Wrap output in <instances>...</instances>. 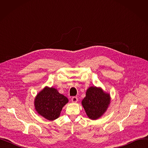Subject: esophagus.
Segmentation results:
<instances>
[{"mask_svg":"<svg viewBox=\"0 0 148 148\" xmlns=\"http://www.w3.org/2000/svg\"><path fill=\"white\" fill-rule=\"evenodd\" d=\"M71 101L73 103H77V101H78V98H77V97H73L71 98Z\"/></svg>","mask_w":148,"mask_h":148,"instance_id":"34e87169","label":"esophagus"}]
</instances>
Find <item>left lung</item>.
I'll return each instance as SVG.
<instances>
[{
    "mask_svg": "<svg viewBox=\"0 0 148 148\" xmlns=\"http://www.w3.org/2000/svg\"><path fill=\"white\" fill-rule=\"evenodd\" d=\"M110 102L109 94L104 92L101 88L92 86L87 90L86 97L82 100V104L88 117L95 120L104 113Z\"/></svg>",
    "mask_w": 148,
    "mask_h": 148,
    "instance_id": "8db88e82",
    "label": "left lung"
}]
</instances>
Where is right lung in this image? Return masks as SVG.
Returning <instances> with one entry per match:
<instances>
[{"mask_svg":"<svg viewBox=\"0 0 148 148\" xmlns=\"http://www.w3.org/2000/svg\"><path fill=\"white\" fill-rule=\"evenodd\" d=\"M68 98L59 94L57 89L45 87L36 95L35 107L36 112L45 119L53 121L59 118Z\"/></svg>","mask_w":148,"mask_h":148,"instance_id":"add662e5","label":"right lung"}]
</instances>
